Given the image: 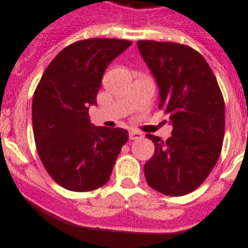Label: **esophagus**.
<instances>
[{
    "mask_svg": "<svg viewBox=\"0 0 248 248\" xmlns=\"http://www.w3.org/2000/svg\"><path fill=\"white\" fill-rule=\"evenodd\" d=\"M142 138L141 132H139L136 130H131L130 131V139L131 140H139V139Z\"/></svg>",
    "mask_w": 248,
    "mask_h": 248,
    "instance_id": "obj_1",
    "label": "esophagus"
}]
</instances>
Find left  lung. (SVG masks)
Listing matches in <instances>:
<instances>
[{"label": "left lung", "mask_w": 248, "mask_h": 248, "mask_svg": "<svg viewBox=\"0 0 248 248\" xmlns=\"http://www.w3.org/2000/svg\"><path fill=\"white\" fill-rule=\"evenodd\" d=\"M138 47L159 88V109L173 127L166 141L146 135L155 152L145 163V178L158 192L183 196L206 180L222 152V92L208 62L188 46L139 40Z\"/></svg>", "instance_id": "left-lung-1"}]
</instances>
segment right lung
I'll list each match as a JSON object with an SVG mask.
<instances>
[{"label": "right lung", "mask_w": 248, "mask_h": 248, "mask_svg": "<svg viewBox=\"0 0 248 248\" xmlns=\"http://www.w3.org/2000/svg\"><path fill=\"white\" fill-rule=\"evenodd\" d=\"M130 40L92 38L63 48L42 75L31 117L44 168L66 190L85 192L108 182L127 130L98 127L89 107L96 104L102 78Z\"/></svg>", "instance_id": "add662e5"}]
</instances>
